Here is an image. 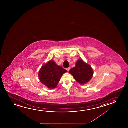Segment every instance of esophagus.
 Segmentation results:
<instances>
[{
    "label": "esophagus",
    "instance_id": "esophagus-1",
    "mask_svg": "<svg viewBox=\"0 0 128 128\" xmlns=\"http://www.w3.org/2000/svg\"><path fill=\"white\" fill-rule=\"evenodd\" d=\"M70 67H68V68H66V70L68 72V71H70Z\"/></svg>",
    "mask_w": 128,
    "mask_h": 128
}]
</instances>
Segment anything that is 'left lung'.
Returning a JSON list of instances; mask_svg holds the SVG:
<instances>
[{"label": "left lung", "instance_id": "left-lung-1", "mask_svg": "<svg viewBox=\"0 0 128 128\" xmlns=\"http://www.w3.org/2000/svg\"><path fill=\"white\" fill-rule=\"evenodd\" d=\"M69 72L80 84H86L93 77V70L90 65L85 63L82 59L77 61L76 66L71 68Z\"/></svg>", "mask_w": 128, "mask_h": 128}]
</instances>
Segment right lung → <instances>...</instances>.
Instances as JSON below:
<instances>
[{"label": "right lung", "mask_w": 128, "mask_h": 128, "mask_svg": "<svg viewBox=\"0 0 128 128\" xmlns=\"http://www.w3.org/2000/svg\"><path fill=\"white\" fill-rule=\"evenodd\" d=\"M67 72L51 60L42 66L39 72L38 76L43 84L49 89H54L57 86L62 76Z\"/></svg>", "instance_id": "obj_1"}]
</instances>
